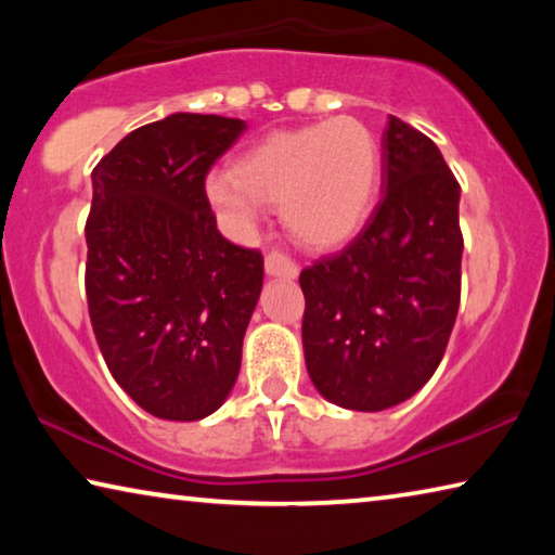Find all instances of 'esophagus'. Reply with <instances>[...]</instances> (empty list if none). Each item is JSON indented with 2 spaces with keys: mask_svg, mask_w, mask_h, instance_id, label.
Returning <instances> with one entry per match:
<instances>
[{
  "mask_svg": "<svg viewBox=\"0 0 555 555\" xmlns=\"http://www.w3.org/2000/svg\"><path fill=\"white\" fill-rule=\"evenodd\" d=\"M264 269L269 276H284V279H296L298 276V267L296 261H291L286 255L281 251H269L264 259Z\"/></svg>",
  "mask_w": 555,
  "mask_h": 555,
  "instance_id": "1",
  "label": "esophagus"
}]
</instances>
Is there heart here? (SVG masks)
Masks as SVG:
<instances>
[{
    "label": "heart",
    "instance_id": "obj_1",
    "mask_svg": "<svg viewBox=\"0 0 555 555\" xmlns=\"http://www.w3.org/2000/svg\"><path fill=\"white\" fill-rule=\"evenodd\" d=\"M379 171L382 149L372 129L337 117L264 137L234 162L232 173L212 171L205 191L234 230L255 224L259 203H271L300 244L331 249L367 220Z\"/></svg>",
    "mask_w": 555,
    "mask_h": 555
}]
</instances>
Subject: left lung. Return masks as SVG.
Returning a JSON list of instances; mask_svg holds the SVG:
<instances>
[{
	"label": "left lung",
	"instance_id": "left-lung-1",
	"mask_svg": "<svg viewBox=\"0 0 555 555\" xmlns=\"http://www.w3.org/2000/svg\"><path fill=\"white\" fill-rule=\"evenodd\" d=\"M457 203L440 149L389 115L379 205L343 251L298 279L306 367L327 401L384 411L434 377L460 306Z\"/></svg>",
	"mask_w": 555,
	"mask_h": 555
}]
</instances>
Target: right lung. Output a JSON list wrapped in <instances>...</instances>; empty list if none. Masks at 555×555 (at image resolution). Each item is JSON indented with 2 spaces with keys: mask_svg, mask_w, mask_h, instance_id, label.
I'll return each mask as SVG.
<instances>
[{
  "mask_svg": "<svg viewBox=\"0 0 555 555\" xmlns=\"http://www.w3.org/2000/svg\"><path fill=\"white\" fill-rule=\"evenodd\" d=\"M244 129L176 112L131 131L92 171L90 323L112 377L156 418L210 416L237 382L264 259L222 237L205 176Z\"/></svg>",
  "mask_w": 555,
  "mask_h": 555,
  "instance_id": "1",
  "label": "right lung"
}]
</instances>
